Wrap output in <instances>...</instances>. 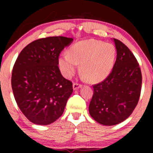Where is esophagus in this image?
<instances>
[{
    "label": "esophagus",
    "instance_id": "obj_1",
    "mask_svg": "<svg viewBox=\"0 0 153 153\" xmlns=\"http://www.w3.org/2000/svg\"><path fill=\"white\" fill-rule=\"evenodd\" d=\"M82 85L81 84H79L77 83V82H74L73 85V90H77V89L79 88H81Z\"/></svg>",
    "mask_w": 153,
    "mask_h": 153
}]
</instances>
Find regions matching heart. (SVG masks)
Here are the masks:
<instances>
[{"label":"heart","instance_id":"b5f03b06","mask_svg":"<svg viewBox=\"0 0 153 153\" xmlns=\"http://www.w3.org/2000/svg\"><path fill=\"white\" fill-rule=\"evenodd\" d=\"M116 57V48L111 43L88 39L75 44L69 54L59 56L58 62L62 75L70 78L78 64L80 71L91 82H99L109 75Z\"/></svg>","mask_w":153,"mask_h":153}]
</instances>
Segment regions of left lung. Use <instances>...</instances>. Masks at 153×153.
<instances>
[{
  "label": "left lung",
  "instance_id": "left-lung-1",
  "mask_svg": "<svg viewBox=\"0 0 153 153\" xmlns=\"http://www.w3.org/2000/svg\"><path fill=\"white\" fill-rule=\"evenodd\" d=\"M117 59L112 71L102 82L94 85L89 113L96 122L106 126L122 122L137 105L142 87V73L129 49L114 39Z\"/></svg>",
  "mask_w": 153,
  "mask_h": 153
}]
</instances>
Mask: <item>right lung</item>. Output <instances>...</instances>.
I'll list each match as a JSON object with an SVG mask.
<instances>
[{
  "label": "right lung",
  "mask_w": 153,
  "mask_h": 153,
  "mask_svg": "<svg viewBox=\"0 0 153 153\" xmlns=\"http://www.w3.org/2000/svg\"><path fill=\"white\" fill-rule=\"evenodd\" d=\"M73 38L35 40L20 52L13 68L11 86L17 105L31 122L47 125L64 112L73 83L61 74L59 55Z\"/></svg>",
  "instance_id": "add662e5"
}]
</instances>
